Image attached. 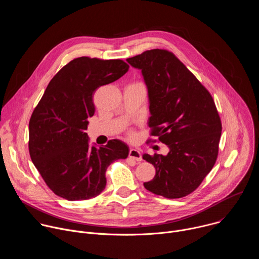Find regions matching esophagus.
Masks as SVG:
<instances>
[{"label":"esophagus","instance_id":"1","mask_svg":"<svg viewBox=\"0 0 259 259\" xmlns=\"http://www.w3.org/2000/svg\"><path fill=\"white\" fill-rule=\"evenodd\" d=\"M129 158L130 159H133L135 161H141L142 160V157H141V154L139 151L137 150H134V149H131L129 151Z\"/></svg>","mask_w":259,"mask_h":259}]
</instances>
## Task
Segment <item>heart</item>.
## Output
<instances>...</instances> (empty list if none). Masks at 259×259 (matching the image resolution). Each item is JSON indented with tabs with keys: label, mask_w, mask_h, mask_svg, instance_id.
Masks as SVG:
<instances>
[{
	"label": "heart",
	"mask_w": 259,
	"mask_h": 259,
	"mask_svg": "<svg viewBox=\"0 0 259 259\" xmlns=\"http://www.w3.org/2000/svg\"><path fill=\"white\" fill-rule=\"evenodd\" d=\"M131 85H142V84H141V83L136 82V83H133V84H131ZM129 135H130V138H134V136H135L133 132H130V134H129Z\"/></svg>",
	"instance_id": "b5f03b06"
}]
</instances>
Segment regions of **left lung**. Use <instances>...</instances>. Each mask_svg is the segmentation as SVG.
I'll list each match as a JSON object with an SVG mask.
<instances>
[{"mask_svg":"<svg viewBox=\"0 0 259 259\" xmlns=\"http://www.w3.org/2000/svg\"><path fill=\"white\" fill-rule=\"evenodd\" d=\"M127 61L141 69L149 90L150 135L170 149L167 156L143 155L156 168L155 177L143 186L164 198L186 197L217 160L223 126L212 95L168 50H147Z\"/></svg>","mask_w":259,"mask_h":259,"instance_id":"obj_1","label":"left lung"}]
</instances>
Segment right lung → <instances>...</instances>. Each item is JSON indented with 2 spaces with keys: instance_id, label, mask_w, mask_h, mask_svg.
I'll return each mask as SVG.
<instances>
[{
  "instance_id": "1",
  "label": "right lung",
  "mask_w": 259,
  "mask_h": 259,
  "mask_svg": "<svg viewBox=\"0 0 259 259\" xmlns=\"http://www.w3.org/2000/svg\"><path fill=\"white\" fill-rule=\"evenodd\" d=\"M128 69L122 59H72L52 78L34 107L28 124V151L56 196L68 201L98 196L105 188L107 167L128 157L129 147L123 141L113 139L96 149L89 146L85 132L95 113L96 90L117 81Z\"/></svg>"
}]
</instances>
